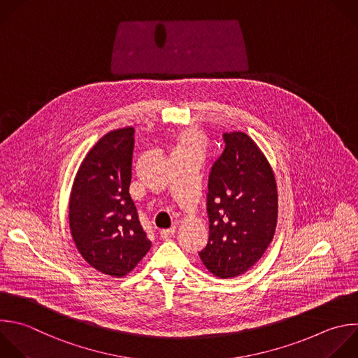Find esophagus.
Segmentation results:
<instances>
[{
    "instance_id": "obj_1",
    "label": "esophagus",
    "mask_w": 358,
    "mask_h": 358,
    "mask_svg": "<svg viewBox=\"0 0 358 358\" xmlns=\"http://www.w3.org/2000/svg\"><path fill=\"white\" fill-rule=\"evenodd\" d=\"M176 233V226L170 227V229H163L160 230V237L162 239H170V237H173Z\"/></svg>"
}]
</instances>
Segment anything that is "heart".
<instances>
[{"instance_id": "obj_1", "label": "heart", "mask_w": 358, "mask_h": 358, "mask_svg": "<svg viewBox=\"0 0 358 358\" xmlns=\"http://www.w3.org/2000/svg\"><path fill=\"white\" fill-rule=\"evenodd\" d=\"M209 146V141L206 135L195 128L184 131L176 141L174 152L181 153H189L194 156H198L199 159L205 155L206 149Z\"/></svg>"}]
</instances>
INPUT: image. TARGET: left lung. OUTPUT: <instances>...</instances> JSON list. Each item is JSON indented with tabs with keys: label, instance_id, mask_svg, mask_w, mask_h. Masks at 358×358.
I'll return each instance as SVG.
<instances>
[{
	"label": "left lung",
	"instance_id": "1",
	"mask_svg": "<svg viewBox=\"0 0 358 358\" xmlns=\"http://www.w3.org/2000/svg\"><path fill=\"white\" fill-rule=\"evenodd\" d=\"M206 194L209 239L198 255L219 278L245 274L271 243L278 217L275 177L259 146L243 132L223 134Z\"/></svg>",
	"mask_w": 358,
	"mask_h": 358
}]
</instances>
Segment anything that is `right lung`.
<instances>
[{"label":"right lung","mask_w":358,"mask_h":358,"mask_svg":"<svg viewBox=\"0 0 358 358\" xmlns=\"http://www.w3.org/2000/svg\"><path fill=\"white\" fill-rule=\"evenodd\" d=\"M135 129L102 136L83 160L69 203L70 230L84 260L102 274L124 277L150 250L129 194Z\"/></svg>","instance_id":"obj_1"}]
</instances>
